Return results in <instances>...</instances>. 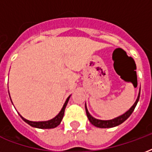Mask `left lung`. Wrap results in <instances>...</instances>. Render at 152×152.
<instances>
[{
    "label": "left lung",
    "instance_id": "8db88e82",
    "mask_svg": "<svg viewBox=\"0 0 152 152\" xmlns=\"http://www.w3.org/2000/svg\"><path fill=\"white\" fill-rule=\"evenodd\" d=\"M140 89L139 91V94H138V96H137V99L136 100V102H134V104L131 106V108L128 111H126L125 113H123L122 115H120L117 117V118H113V119H111V120H99V119H96L94 117L91 115L90 113L88 112V110L87 108V106H86L85 103V110H86V113H87V116H88V120L90 121V122L93 125H95L98 128H102V129H106V128H113L115 127V126H118V125L122 124L125 120H127L128 118H129V116L132 114V113L134 110L135 107L137 106V102L139 101L140 99Z\"/></svg>",
    "mask_w": 152,
    "mask_h": 152
}]
</instances>
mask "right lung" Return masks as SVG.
I'll return each instance as SVG.
<instances>
[{
  "mask_svg": "<svg viewBox=\"0 0 152 152\" xmlns=\"http://www.w3.org/2000/svg\"><path fill=\"white\" fill-rule=\"evenodd\" d=\"M71 95H69V97L67 98L66 101L63 105V107L61 110V111L59 112V113L57 114L56 117H54L53 118L50 119V120L48 121H29L27 120L26 118H24L23 117L20 115L23 120L25 122L27 123L28 125L32 126V127L34 128H38V129H53V128H56L57 125H59L61 122V120L63 119V117H64V110H65V107H66L67 104H68V102L69 100V98H70ZM9 97H10V95H9ZM11 99V98H10ZM12 101V99H11Z\"/></svg>",
  "mask_w": 152,
  "mask_h": 152,
  "instance_id": "right-lung-1",
  "label": "right lung"
}]
</instances>
